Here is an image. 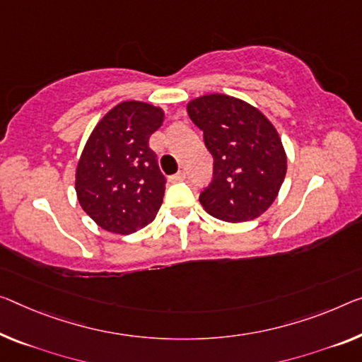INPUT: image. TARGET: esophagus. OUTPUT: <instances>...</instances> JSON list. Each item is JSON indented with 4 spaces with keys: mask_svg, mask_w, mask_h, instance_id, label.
I'll return each instance as SVG.
<instances>
[{
    "mask_svg": "<svg viewBox=\"0 0 362 362\" xmlns=\"http://www.w3.org/2000/svg\"><path fill=\"white\" fill-rule=\"evenodd\" d=\"M186 177H187V173L185 170H181V171H177L175 176H171V180H173V181H185Z\"/></svg>",
    "mask_w": 362,
    "mask_h": 362,
    "instance_id": "34e87169",
    "label": "esophagus"
}]
</instances>
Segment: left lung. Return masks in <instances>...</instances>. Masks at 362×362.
I'll list each match as a JSON object with an SVG mask.
<instances>
[{
	"instance_id": "8db88e82",
	"label": "left lung",
	"mask_w": 362,
	"mask_h": 362,
	"mask_svg": "<svg viewBox=\"0 0 362 362\" xmlns=\"http://www.w3.org/2000/svg\"><path fill=\"white\" fill-rule=\"evenodd\" d=\"M187 113L214 157L212 182L199 196L202 207L230 223L257 218L274 204L286 175L276 129L257 108L221 93L192 100Z\"/></svg>"
}]
</instances>
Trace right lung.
<instances>
[{
	"instance_id": "right-lung-1",
	"label": "right lung",
	"mask_w": 362,
	"mask_h": 362,
	"mask_svg": "<svg viewBox=\"0 0 362 362\" xmlns=\"http://www.w3.org/2000/svg\"><path fill=\"white\" fill-rule=\"evenodd\" d=\"M163 111L123 102L92 131L76 171L81 207L103 230L131 235L153 221L165 196V176L148 139Z\"/></svg>"
}]
</instances>
